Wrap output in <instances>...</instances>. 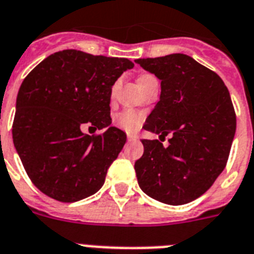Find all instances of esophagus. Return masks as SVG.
<instances>
[{
    "instance_id": "esophagus-1",
    "label": "esophagus",
    "mask_w": 254,
    "mask_h": 254,
    "mask_svg": "<svg viewBox=\"0 0 254 254\" xmlns=\"http://www.w3.org/2000/svg\"><path fill=\"white\" fill-rule=\"evenodd\" d=\"M138 137L134 134H127V140H137Z\"/></svg>"
}]
</instances>
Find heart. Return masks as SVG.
<instances>
[{"label": "heart", "mask_w": 254, "mask_h": 254, "mask_svg": "<svg viewBox=\"0 0 254 254\" xmlns=\"http://www.w3.org/2000/svg\"><path fill=\"white\" fill-rule=\"evenodd\" d=\"M152 77L150 74H143V76H140L138 78V82H142V81L147 80V78ZM115 90H116V85L112 87V91H111V94H115ZM144 116L143 114H140L139 111H135L133 108H127V110L121 111L120 114L116 116V124L121 129H124L125 131H129V133H134V131H137L140 127H142V124H143Z\"/></svg>", "instance_id": "heart-1"}]
</instances>
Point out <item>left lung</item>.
Instances as JSON below:
<instances>
[{
  "label": "left lung",
  "mask_w": 254,
  "mask_h": 254,
  "mask_svg": "<svg viewBox=\"0 0 254 254\" xmlns=\"http://www.w3.org/2000/svg\"><path fill=\"white\" fill-rule=\"evenodd\" d=\"M135 63L161 81L160 101L143 125L160 140L142 139L143 155L134 165L138 185L157 201L187 204L225 169L236 130L231 97L218 74L186 54Z\"/></svg>",
  "instance_id": "8db88e82"
}]
</instances>
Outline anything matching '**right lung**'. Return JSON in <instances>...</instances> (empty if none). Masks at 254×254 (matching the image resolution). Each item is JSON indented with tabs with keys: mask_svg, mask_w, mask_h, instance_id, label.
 I'll return each instance as SVG.
<instances>
[{
	"mask_svg": "<svg viewBox=\"0 0 254 254\" xmlns=\"http://www.w3.org/2000/svg\"><path fill=\"white\" fill-rule=\"evenodd\" d=\"M134 64L80 50L51 54L20 85L12 140L25 172L41 192L63 203L93 195L103 186L107 169L127 142L111 127V91ZM90 123L106 128L87 136Z\"/></svg>",
	"mask_w": 254,
	"mask_h": 254,
	"instance_id": "1",
	"label": "right lung"
}]
</instances>
